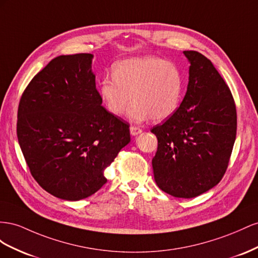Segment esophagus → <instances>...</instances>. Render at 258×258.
<instances>
[{"label":"esophagus","mask_w":258,"mask_h":258,"mask_svg":"<svg viewBox=\"0 0 258 258\" xmlns=\"http://www.w3.org/2000/svg\"><path fill=\"white\" fill-rule=\"evenodd\" d=\"M130 131H131V134L133 135V136H136V135H138V134H141L142 133V128H139V127H137V126H131L130 127Z\"/></svg>","instance_id":"34e87169"}]
</instances>
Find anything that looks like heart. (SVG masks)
Instances as JSON below:
<instances>
[{
  "label": "heart",
  "mask_w": 258,
  "mask_h": 258,
  "mask_svg": "<svg viewBox=\"0 0 258 258\" xmlns=\"http://www.w3.org/2000/svg\"><path fill=\"white\" fill-rule=\"evenodd\" d=\"M182 86L181 73L172 61L160 57H134L117 62L112 76L100 83V97L108 111L121 116L127 106L133 122L170 117L177 109Z\"/></svg>",
  "instance_id": "heart-1"
}]
</instances>
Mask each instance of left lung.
Segmentation results:
<instances>
[{
    "label": "left lung",
    "instance_id": "8db88e82",
    "mask_svg": "<svg viewBox=\"0 0 258 258\" xmlns=\"http://www.w3.org/2000/svg\"><path fill=\"white\" fill-rule=\"evenodd\" d=\"M190 62L187 93L178 109L151 130L158 138L154 180L175 198H195L222 180L237 134V109L212 61L185 50Z\"/></svg>",
    "mask_w": 258,
    "mask_h": 258
}]
</instances>
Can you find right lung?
I'll return each mask as SVG.
<instances>
[{
  "label": "right lung",
  "instance_id": "add662e5",
  "mask_svg": "<svg viewBox=\"0 0 258 258\" xmlns=\"http://www.w3.org/2000/svg\"><path fill=\"white\" fill-rule=\"evenodd\" d=\"M92 58H54L18 106V143L31 175L48 194L69 201L104 186L105 168L131 142L128 123L101 106Z\"/></svg>",
  "mask_w": 258,
  "mask_h": 258
}]
</instances>
